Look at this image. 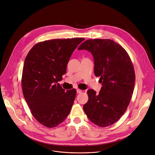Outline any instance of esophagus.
<instances>
[{
	"instance_id": "34e87169",
	"label": "esophagus",
	"mask_w": 155,
	"mask_h": 155,
	"mask_svg": "<svg viewBox=\"0 0 155 155\" xmlns=\"http://www.w3.org/2000/svg\"><path fill=\"white\" fill-rule=\"evenodd\" d=\"M82 92V90H80V89H77V93H81Z\"/></svg>"
}]
</instances>
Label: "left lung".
<instances>
[{"label":"left lung","mask_w":155,"mask_h":155,"mask_svg":"<svg viewBox=\"0 0 155 155\" xmlns=\"http://www.w3.org/2000/svg\"><path fill=\"white\" fill-rule=\"evenodd\" d=\"M78 49L92 54L94 75L102 83L98 94L92 89L87 91L88 101L83 110L99 127L113 124L124 114L134 90L135 74L129 55L120 45L107 39H88Z\"/></svg>","instance_id":"left-lung-1"}]
</instances>
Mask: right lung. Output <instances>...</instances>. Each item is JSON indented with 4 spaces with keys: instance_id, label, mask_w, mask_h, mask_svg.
I'll return each mask as SVG.
<instances>
[{
    "instance_id": "1",
    "label": "right lung",
    "mask_w": 155,
    "mask_h": 155,
    "mask_svg": "<svg viewBox=\"0 0 155 155\" xmlns=\"http://www.w3.org/2000/svg\"><path fill=\"white\" fill-rule=\"evenodd\" d=\"M85 38L56 39L35 45L23 68V96L33 117L49 128L61 124L74 104L75 89L65 91L58 81L66 74L71 55Z\"/></svg>"
}]
</instances>
